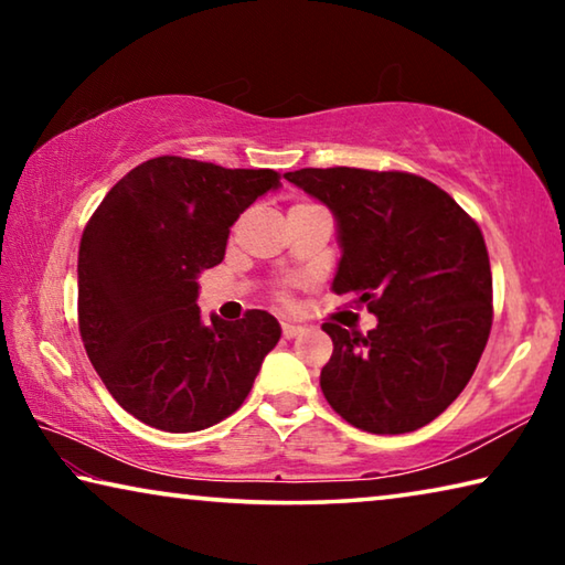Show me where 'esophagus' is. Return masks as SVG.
Returning a JSON list of instances; mask_svg holds the SVG:
<instances>
[{
  "mask_svg": "<svg viewBox=\"0 0 565 565\" xmlns=\"http://www.w3.org/2000/svg\"><path fill=\"white\" fill-rule=\"evenodd\" d=\"M281 331H284L286 339H294V337H299V333L303 331V327H301V323H296V321H284L281 323Z\"/></svg>",
  "mask_w": 565,
  "mask_h": 565,
  "instance_id": "obj_1",
  "label": "esophagus"
}]
</instances>
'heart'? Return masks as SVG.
Returning a JSON list of instances; mask_svg holds the SVG:
<instances>
[{
	"instance_id": "b5f03b06",
	"label": "heart",
	"mask_w": 565,
	"mask_h": 565,
	"mask_svg": "<svg viewBox=\"0 0 565 565\" xmlns=\"http://www.w3.org/2000/svg\"><path fill=\"white\" fill-rule=\"evenodd\" d=\"M296 206H301V204H296ZM279 299H281V301H286V294H281V296H279Z\"/></svg>"
}]
</instances>
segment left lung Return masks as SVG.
<instances>
[{"mask_svg":"<svg viewBox=\"0 0 565 565\" xmlns=\"http://www.w3.org/2000/svg\"><path fill=\"white\" fill-rule=\"evenodd\" d=\"M284 177L337 216L333 294L379 319L369 333L323 323L333 341L323 396L369 434L431 424L466 388L491 333L481 228L441 186L408 171L331 167Z\"/></svg>","mask_w":565,"mask_h":565,"instance_id":"left-lung-1","label":"left lung"}]
</instances>
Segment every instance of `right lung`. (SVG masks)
<instances>
[{
    "label": "right lung",
    "instance_id": "1",
    "mask_svg": "<svg viewBox=\"0 0 565 565\" xmlns=\"http://www.w3.org/2000/svg\"><path fill=\"white\" fill-rule=\"evenodd\" d=\"M274 169L157 157L109 189L79 244V333L104 386L141 424L202 431L244 404L281 337L269 311L202 321L199 274L222 264L238 214Z\"/></svg>",
    "mask_w": 565,
    "mask_h": 565
}]
</instances>
